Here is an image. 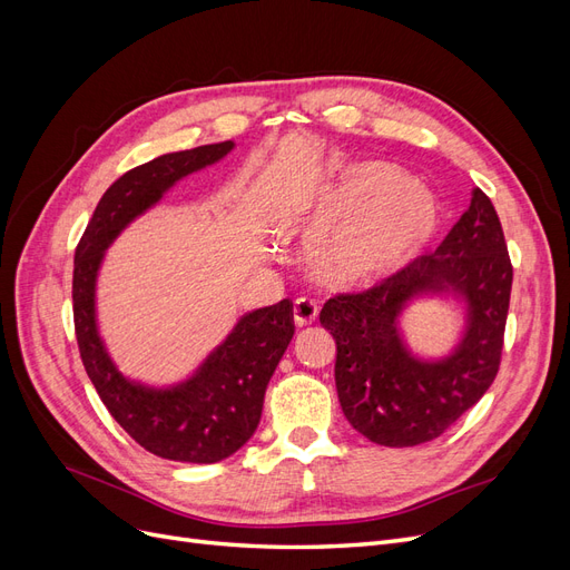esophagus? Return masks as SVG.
Segmentation results:
<instances>
[{
    "mask_svg": "<svg viewBox=\"0 0 570 570\" xmlns=\"http://www.w3.org/2000/svg\"><path fill=\"white\" fill-rule=\"evenodd\" d=\"M292 318H295V323H297L299 327L312 325V323L318 318V306H316V302L308 299V297H299V299L295 302V306H292Z\"/></svg>",
    "mask_w": 570,
    "mask_h": 570,
    "instance_id": "esophagus-1",
    "label": "esophagus"
}]
</instances>
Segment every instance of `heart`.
Returning a JSON list of instances; mask_svg holds the SVG:
<instances>
[{"label": "heart", "mask_w": 570, "mask_h": 570, "mask_svg": "<svg viewBox=\"0 0 570 570\" xmlns=\"http://www.w3.org/2000/svg\"><path fill=\"white\" fill-rule=\"evenodd\" d=\"M312 266L333 285H366L402 266L435 226V212L416 183L385 164H356L327 189Z\"/></svg>", "instance_id": "heart-1"}]
</instances>
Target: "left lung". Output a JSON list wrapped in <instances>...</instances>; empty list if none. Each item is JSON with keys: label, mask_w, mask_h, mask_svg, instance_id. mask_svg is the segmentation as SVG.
I'll return each instance as SVG.
<instances>
[{"label": "left lung", "mask_w": 570, "mask_h": 570, "mask_svg": "<svg viewBox=\"0 0 570 570\" xmlns=\"http://www.w3.org/2000/svg\"><path fill=\"white\" fill-rule=\"evenodd\" d=\"M513 266L490 197L471 206L440 247L361 292H337L321 325L337 344L335 385L344 416L385 446L440 438L480 402L502 364ZM454 288L470 302V331L450 360L428 365L404 350L393 321L411 294Z\"/></svg>", "instance_id": "left-lung-1"}]
</instances>
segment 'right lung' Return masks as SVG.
I'll list each match as a JSON object with an SVG mask.
<instances>
[{
    "instance_id": "add662e5",
    "label": "right lung",
    "mask_w": 570,
    "mask_h": 570,
    "mask_svg": "<svg viewBox=\"0 0 570 570\" xmlns=\"http://www.w3.org/2000/svg\"><path fill=\"white\" fill-rule=\"evenodd\" d=\"M230 149V140L204 145L128 170L99 199L76 247L73 323L82 366L114 421L147 452L170 461L216 463L254 435L271 375L295 335L292 302L247 314L193 381L174 390H147L128 383L105 352L95 325V278L105 249L137 214L159 202L176 180Z\"/></svg>"
}]
</instances>
